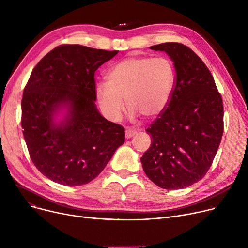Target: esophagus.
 Instances as JSON below:
<instances>
[{
  "label": "esophagus",
  "instance_id": "obj_1",
  "mask_svg": "<svg viewBox=\"0 0 248 248\" xmlns=\"http://www.w3.org/2000/svg\"><path fill=\"white\" fill-rule=\"evenodd\" d=\"M137 134V131L132 127H126L125 128V138L126 139H131L132 137H134Z\"/></svg>",
  "mask_w": 248,
  "mask_h": 248
}]
</instances>
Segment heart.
Wrapping results in <instances>:
<instances>
[{"label": "heart", "mask_w": 248, "mask_h": 248, "mask_svg": "<svg viewBox=\"0 0 248 248\" xmlns=\"http://www.w3.org/2000/svg\"><path fill=\"white\" fill-rule=\"evenodd\" d=\"M107 80L95 88L100 109L107 117L119 120L125 99L133 114L152 120L159 116L170 102L176 70L172 61L166 57H127L108 71Z\"/></svg>", "instance_id": "b5f03b06"}]
</instances>
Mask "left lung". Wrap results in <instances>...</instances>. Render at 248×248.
I'll return each instance as SVG.
<instances>
[{
    "instance_id": "obj_1",
    "label": "left lung",
    "mask_w": 248,
    "mask_h": 248,
    "mask_svg": "<svg viewBox=\"0 0 248 248\" xmlns=\"http://www.w3.org/2000/svg\"><path fill=\"white\" fill-rule=\"evenodd\" d=\"M174 61L176 83L166 109L146 129L153 140L140 161L154 183L183 189L209 170L223 135V102L214 78L193 50L182 43L152 46Z\"/></svg>"
}]
</instances>
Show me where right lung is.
<instances>
[{"label":"right lung","instance_id":"add662e5","mask_svg":"<svg viewBox=\"0 0 248 248\" xmlns=\"http://www.w3.org/2000/svg\"><path fill=\"white\" fill-rule=\"evenodd\" d=\"M119 51L63 44L34 67L22 98L21 125L30 158L45 177L81 186L106 168L124 142V128L95 108L96 69ZM62 105L70 108L60 125L53 123Z\"/></svg>","mask_w":248,"mask_h":248}]
</instances>
